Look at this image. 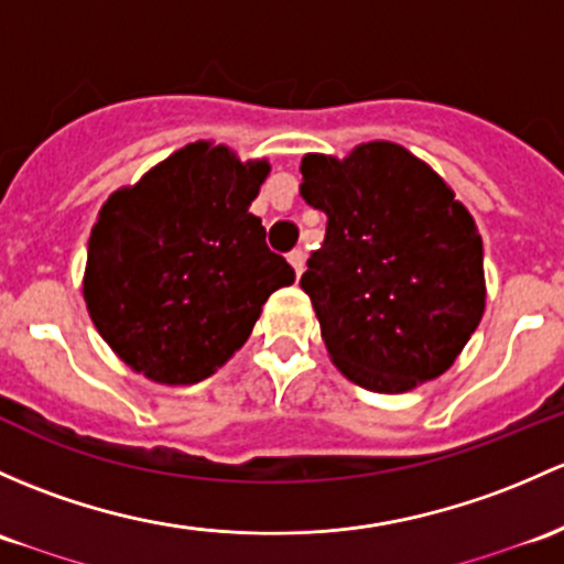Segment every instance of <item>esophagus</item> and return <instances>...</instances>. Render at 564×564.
Masks as SVG:
<instances>
[{"instance_id":"34e87169","label":"esophagus","mask_w":564,"mask_h":564,"mask_svg":"<svg viewBox=\"0 0 564 564\" xmlns=\"http://www.w3.org/2000/svg\"><path fill=\"white\" fill-rule=\"evenodd\" d=\"M289 264L294 267V272H297L300 278L302 270H305V251H302V248H294V251L289 253Z\"/></svg>"}]
</instances>
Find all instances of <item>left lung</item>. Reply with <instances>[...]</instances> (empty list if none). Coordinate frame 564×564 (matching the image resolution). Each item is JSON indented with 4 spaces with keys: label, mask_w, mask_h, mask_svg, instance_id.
I'll list each match as a JSON object with an SVG mask.
<instances>
[{
    "label": "left lung",
    "mask_w": 564,
    "mask_h": 564,
    "mask_svg": "<svg viewBox=\"0 0 564 564\" xmlns=\"http://www.w3.org/2000/svg\"><path fill=\"white\" fill-rule=\"evenodd\" d=\"M300 194L327 235L300 278L337 370L400 394L443 376L484 316V242L441 175L397 142L307 153Z\"/></svg>",
    "instance_id": "8db88e82"
}]
</instances>
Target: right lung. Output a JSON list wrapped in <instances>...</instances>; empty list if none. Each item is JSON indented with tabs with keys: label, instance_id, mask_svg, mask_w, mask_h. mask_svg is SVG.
I'll return each mask as SVG.
<instances>
[{
	"label": "right lung",
	"instance_id": "obj_1",
	"mask_svg": "<svg viewBox=\"0 0 564 564\" xmlns=\"http://www.w3.org/2000/svg\"><path fill=\"white\" fill-rule=\"evenodd\" d=\"M270 164L188 142L99 210L83 275L94 327L134 372L167 387L213 376L251 335L292 264L248 213Z\"/></svg>",
	"mask_w": 564,
	"mask_h": 564
}]
</instances>
